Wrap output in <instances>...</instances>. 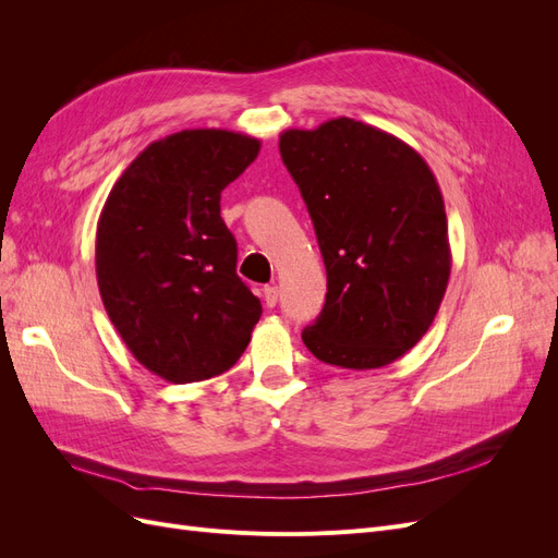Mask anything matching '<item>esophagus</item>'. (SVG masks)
<instances>
[{
    "instance_id": "esophagus-1",
    "label": "esophagus",
    "mask_w": 558,
    "mask_h": 558,
    "mask_svg": "<svg viewBox=\"0 0 558 558\" xmlns=\"http://www.w3.org/2000/svg\"><path fill=\"white\" fill-rule=\"evenodd\" d=\"M263 298L267 302V307H275L277 302H279V289H277V286H265Z\"/></svg>"
}]
</instances>
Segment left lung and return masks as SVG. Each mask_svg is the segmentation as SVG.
<instances>
[{"mask_svg":"<svg viewBox=\"0 0 558 558\" xmlns=\"http://www.w3.org/2000/svg\"><path fill=\"white\" fill-rule=\"evenodd\" d=\"M279 154L328 275L324 312L302 342L347 369L398 361L430 328L451 272L445 199L430 167L393 134L344 116L283 130Z\"/></svg>","mask_w":558,"mask_h":558,"instance_id":"1","label":"left lung"}]
</instances>
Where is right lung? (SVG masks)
Masks as SVG:
<instances>
[{
	"label": "right lung",
	"mask_w": 558,
	"mask_h": 558,
	"mask_svg": "<svg viewBox=\"0 0 558 558\" xmlns=\"http://www.w3.org/2000/svg\"><path fill=\"white\" fill-rule=\"evenodd\" d=\"M232 130H181L148 144L97 221L95 272L113 328L150 373L191 384L240 361L263 314L238 277L221 193L258 158Z\"/></svg>",
	"instance_id": "1"
}]
</instances>
